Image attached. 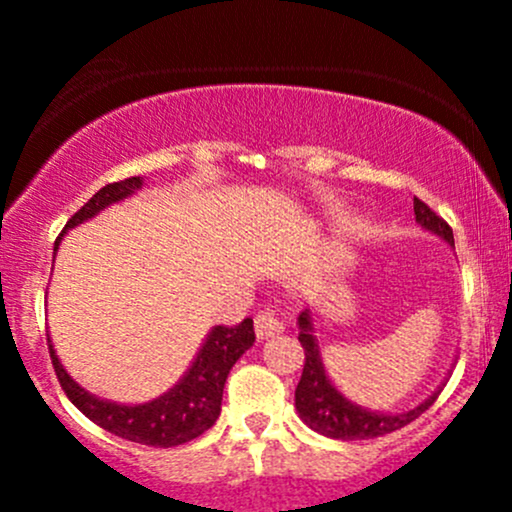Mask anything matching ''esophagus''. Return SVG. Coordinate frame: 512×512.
<instances>
[{
	"instance_id": "34e87169",
	"label": "esophagus",
	"mask_w": 512,
	"mask_h": 512,
	"mask_svg": "<svg viewBox=\"0 0 512 512\" xmlns=\"http://www.w3.org/2000/svg\"><path fill=\"white\" fill-rule=\"evenodd\" d=\"M280 332H285V324H282V319L277 317L272 309H262V312H257L255 317L257 339H270Z\"/></svg>"
}]
</instances>
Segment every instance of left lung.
<instances>
[{
    "label": "left lung",
    "mask_w": 512,
    "mask_h": 512,
    "mask_svg": "<svg viewBox=\"0 0 512 512\" xmlns=\"http://www.w3.org/2000/svg\"><path fill=\"white\" fill-rule=\"evenodd\" d=\"M414 215L416 223L431 235L441 237L443 242L453 247V230L446 225V220L438 218L426 203L414 198ZM299 327V344L304 349V369L302 379H299L297 391H294V409L299 418L307 423L312 431L322 433L327 438H337V441H364V438L384 436V433L404 428L418 418L428 406L436 401L441 394V386L433 391L428 399L416 404L414 409L406 411H374L366 406L354 404L349 396L334 386L329 379L327 369H324L322 352H319L317 334H314V314L312 309H304L297 317Z\"/></svg>",
    "instance_id": "1"
}]
</instances>
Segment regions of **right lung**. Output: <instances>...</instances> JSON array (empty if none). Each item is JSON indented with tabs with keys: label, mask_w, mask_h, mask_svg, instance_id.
Segmentation results:
<instances>
[{
	"label": "right lung",
	"mask_w": 512,
	"mask_h": 512,
	"mask_svg": "<svg viewBox=\"0 0 512 512\" xmlns=\"http://www.w3.org/2000/svg\"><path fill=\"white\" fill-rule=\"evenodd\" d=\"M141 188L143 178L136 175V178H126L121 183H111L98 190L94 198L66 223L59 240L54 242V257L71 227L84 225L86 220L96 218L101 210L128 200ZM252 344H255L252 319H245L237 327H213L205 334L188 371L168 391H163L156 399L143 401V404H118V401H108L91 394L64 369L51 339L49 354L56 376L61 381V389L66 391L71 404L81 414L89 416L96 426L106 428L108 433H116L126 441L143 443V446L173 448L193 441L218 421L227 374Z\"/></svg>",
	"instance_id": "right-lung-1"
}]
</instances>
